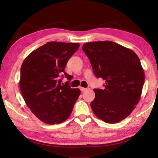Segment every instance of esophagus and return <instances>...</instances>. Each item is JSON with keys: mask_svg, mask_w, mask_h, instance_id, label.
<instances>
[{"mask_svg": "<svg viewBox=\"0 0 158 158\" xmlns=\"http://www.w3.org/2000/svg\"><path fill=\"white\" fill-rule=\"evenodd\" d=\"M80 89L81 92H85V91H86L87 89H88V88H82V87H80Z\"/></svg>", "mask_w": 158, "mask_h": 158, "instance_id": "1", "label": "esophagus"}]
</instances>
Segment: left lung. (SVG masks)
Returning <instances> with one entry per match:
<instances>
[{"label": "left lung", "instance_id": "8db88e82", "mask_svg": "<svg viewBox=\"0 0 158 158\" xmlns=\"http://www.w3.org/2000/svg\"><path fill=\"white\" fill-rule=\"evenodd\" d=\"M82 50L95 76L106 81L105 88L94 89L91 103L94 113L107 123L127 118L138 103L144 83V73L135 52L110 41L86 43Z\"/></svg>", "mask_w": 158, "mask_h": 158}]
</instances>
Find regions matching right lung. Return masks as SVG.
<instances>
[{
	"mask_svg": "<svg viewBox=\"0 0 158 158\" xmlns=\"http://www.w3.org/2000/svg\"><path fill=\"white\" fill-rule=\"evenodd\" d=\"M80 47L78 43L51 41L32 51L23 60L20 69V88L31 111L49 125L64 122L73 111L80 95L78 88H71L69 81L62 85L59 76Z\"/></svg>",
	"mask_w": 158,
	"mask_h": 158,
	"instance_id": "1",
	"label": "right lung"
}]
</instances>
